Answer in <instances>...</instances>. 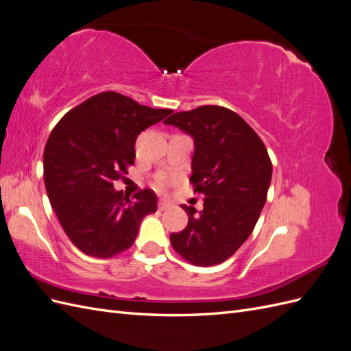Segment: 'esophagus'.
Returning a JSON list of instances; mask_svg holds the SVG:
<instances>
[{
  "label": "esophagus",
  "instance_id": "34e87169",
  "mask_svg": "<svg viewBox=\"0 0 351 351\" xmlns=\"http://www.w3.org/2000/svg\"><path fill=\"white\" fill-rule=\"evenodd\" d=\"M158 208H159V210L168 209L169 208V202L167 199H161V200H159V204H158Z\"/></svg>",
  "mask_w": 351,
  "mask_h": 351
}]
</instances>
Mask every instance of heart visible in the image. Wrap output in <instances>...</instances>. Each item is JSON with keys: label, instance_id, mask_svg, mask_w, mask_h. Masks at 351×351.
Wrapping results in <instances>:
<instances>
[{"label": "heart", "instance_id": "obj_1", "mask_svg": "<svg viewBox=\"0 0 351 351\" xmlns=\"http://www.w3.org/2000/svg\"><path fill=\"white\" fill-rule=\"evenodd\" d=\"M165 184H167V182H165L164 178H158V180H156V186H158V187H164Z\"/></svg>", "mask_w": 351, "mask_h": 351}]
</instances>
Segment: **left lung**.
I'll return each mask as SVG.
<instances>
[{
    "label": "left lung",
    "mask_w": 351,
    "mask_h": 351,
    "mask_svg": "<svg viewBox=\"0 0 351 351\" xmlns=\"http://www.w3.org/2000/svg\"><path fill=\"white\" fill-rule=\"evenodd\" d=\"M164 123L193 139L190 182L205 195L199 212L182 205L189 224L169 240L197 267L224 262L252 234L267 202L272 178L267 147L239 114L217 105L176 112Z\"/></svg>",
    "instance_id": "8db88e82"
}]
</instances>
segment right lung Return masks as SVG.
<instances>
[{
  "label": "right lung",
  "mask_w": 351,
  "mask_h": 351,
  "mask_svg": "<svg viewBox=\"0 0 351 351\" xmlns=\"http://www.w3.org/2000/svg\"><path fill=\"white\" fill-rule=\"evenodd\" d=\"M171 110H155L115 92H102L67 112L44 152L51 206L70 241L93 258H112L136 240L158 197L145 189L123 197L114 182L134 164V143Z\"/></svg>",
  "instance_id": "obj_1"
}]
</instances>
